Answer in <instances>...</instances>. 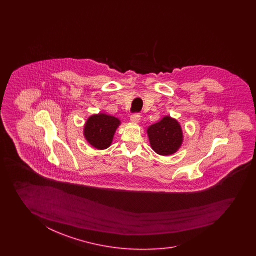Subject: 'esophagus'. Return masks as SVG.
Segmentation results:
<instances>
[{"label":"esophagus","mask_w":256,"mask_h":256,"mask_svg":"<svg viewBox=\"0 0 256 256\" xmlns=\"http://www.w3.org/2000/svg\"><path fill=\"white\" fill-rule=\"evenodd\" d=\"M140 117H141V115L139 114H134L130 115V122L134 124H137L140 120Z\"/></svg>","instance_id":"esophagus-1"}]
</instances>
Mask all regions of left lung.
<instances>
[{
    "instance_id": "left-lung-1",
    "label": "left lung",
    "mask_w": 256,
    "mask_h": 256,
    "mask_svg": "<svg viewBox=\"0 0 256 256\" xmlns=\"http://www.w3.org/2000/svg\"><path fill=\"white\" fill-rule=\"evenodd\" d=\"M147 134L152 150L161 156L176 152L183 141L181 126L170 116H164L160 122L149 126Z\"/></svg>"
}]
</instances>
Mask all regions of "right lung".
Returning <instances> with one entry per match:
<instances>
[{"label": "right lung", "mask_w": 256, "mask_h": 256, "mask_svg": "<svg viewBox=\"0 0 256 256\" xmlns=\"http://www.w3.org/2000/svg\"><path fill=\"white\" fill-rule=\"evenodd\" d=\"M120 124L119 119L110 115H92L85 124L84 136L93 147L100 150L106 149L110 146L115 130Z\"/></svg>", "instance_id": "obj_1"}]
</instances>
